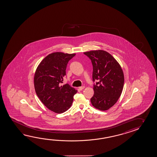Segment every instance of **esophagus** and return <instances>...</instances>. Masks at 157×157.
<instances>
[{
    "label": "esophagus",
    "instance_id": "1",
    "mask_svg": "<svg viewBox=\"0 0 157 157\" xmlns=\"http://www.w3.org/2000/svg\"><path fill=\"white\" fill-rule=\"evenodd\" d=\"M85 86H81V87H79V89H80V90H82L83 89H84L85 88Z\"/></svg>",
    "mask_w": 157,
    "mask_h": 157
}]
</instances>
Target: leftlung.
Returning a JSON list of instances; mask_svg holds the SVG:
<instances>
[{"mask_svg":"<svg viewBox=\"0 0 157 157\" xmlns=\"http://www.w3.org/2000/svg\"><path fill=\"white\" fill-rule=\"evenodd\" d=\"M84 54L93 65L94 94L91 103L97 109L106 110L117 103L122 93L124 76L121 67L105 51H90Z\"/></svg>","mask_w":157,"mask_h":157,"instance_id":"8db88e82","label":"left lung"}]
</instances>
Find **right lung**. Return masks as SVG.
Returning a JSON list of instances; mask_svg holds the SVG:
<instances>
[{
	"label": "right lung",
	"instance_id": "1",
	"mask_svg": "<svg viewBox=\"0 0 157 157\" xmlns=\"http://www.w3.org/2000/svg\"><path fill=\"white\" fill-rule=\"evenodd\" d=\"M76 54L56 52L40 62L35 72L34 85L38 98L48 109L63 113L71 106L77 90L67 83L61 86L67 65Z\"/></svg>",
	"mask_w": 157,
	"mask_h": 157
}]
</instances>
